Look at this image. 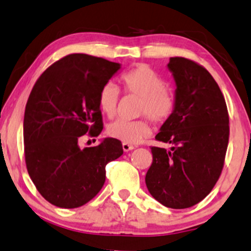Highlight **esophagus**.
<instances>
[{"instance_id":"1","label":"esophagus","mask_w":251,"mask_h":251,"mask_svg":"<svg viewBox=\"0 0 251 251\" xmlns=\"http://www.w3.org/2000/svg\"><path fill=\"white\" fill-rule=\"evenodd\" d=\"M134 147L132 146V144H128V143H123V150L125 151V152H128V151L133 150Z\"/></svg>"}]
</instances>
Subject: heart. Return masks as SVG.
Returning a JSON list of instances; mask_svg holds the SVG:
<instances>
[{"mask_svg": "<svg viewBox=\"0 0 251 251\" xmlns=\"http://www.w3.org/2000/svg\"><path fill=\"white\" fill-rule=\"evenodd\" d=\"M122 85L126 93L139 97L137 114L147 115L153 123H162L168 119L174 110L175 100L166 89V83L157 72L148 65H137L123 74ZM119 91L112 83L101 87L98 95L100 110L108 117H114L117 111ZM108 135L124 143L135 144L151 134V128L146 119L123 121L111 123L107 129Z\"/></svg>", "mask_w": 251, "mask_h": 251, "instance_id": "obj_1", "label": "heart"}]
</instances>
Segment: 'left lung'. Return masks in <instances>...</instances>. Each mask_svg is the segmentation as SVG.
<instances>
[{
  "mask_svg": "<svg viewBox=\"0 0 251 251\" xmlns=\"http://www.w3.org/2000/svg\"><path fill=\"white\" fill-rule=\"evenodd\" d=\"M167 68L175 80V104L156 140L172 148H151L146 184L161 204L183 209L200 202L218 181L230 134L228 114L220 87L202 66L175 56Z\"/></svg>",
  "mask_w": 251,
  "mask_h": 251,
  "instance_id": "8db88e82",
  "label": "left lung"
}]
</instances>
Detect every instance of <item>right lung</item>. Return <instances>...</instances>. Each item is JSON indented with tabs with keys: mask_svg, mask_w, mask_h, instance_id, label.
Masks as SVG:
<instances>
[{
	"mask_svg": "<svg viewBox=\"0 0 251 251\" xmlns=\"http://www.w3.org/2000/svg\"><path fill=\"white\" fill-rule=\"evenodd\" d=\"M122 68L121 63L89 54L66 55L42 74L28 98L24 118L28 174L45 200L60 208H77L98 195L105 165L123 154L122 142L105 137L82 148L87 132L103 128L98 95Z\"/></svg>",
	"mask_w": 251,
	"mask_h": 251,
	"instance_id": "right-lung-1",
	"label": "right lung"
}]
</instances>
